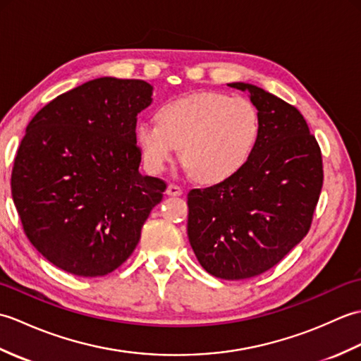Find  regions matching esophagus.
<instances>
[{
	"label": "esophagus",
	"mask_w": 361,
	"mask_h": 361,
	"mask_svg": "<svg viewBox=\"0 0 361 361\" xmlns=\"http://www.w3.org/2000/svg\"><path fill=\"white\" fill-rule=\"evenodd\" d=\"M181 192H183V189L178 185H173V183H171V185L167 186V190H166V194L171 195V197L181 195Z\"/></svg>",
	"instance_id": "esophagus-1"
}]
</instances>
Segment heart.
<instances>
[{"label": "heart", "instance_id": "1", "mask_svg": "<svg viewBox=\"0 0 361 361\" xmlns=\"http://www.w3.org/2000/svg\"><path fill=\"white\" fill-rule=\"evenodd\" d=\"M157 122L136 127V142L144 163L159 173L181 153L188 172L216 185L247 164L260 133L256 105L247 97L202 91L159 106Z\"/></svg>", "mask_w": 361, "mask_h": 361}]
</instances>
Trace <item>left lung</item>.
I'll list each match as a JSON object with an SVG mask.
<instances>
[{"label":"left lung","instance_id":"left-lung-1","mask_svg":"<svg viewBox=\"0 0 361 361\" xmlns=\"http://www.w3.org/2000/svg\"><path fill=\"white\" fill-rule=\"evenodd\" d=\"M247 91L260 133L239 172L188 194V237L198 262L220 279L240 281L270 270L309 233L323 188V158L293 105L251 83Z\"/></svg>","mask_w":361,"mask_h":361}]
</instances>
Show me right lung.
Here are the masks:
<instances>
[{
    "label": "right lung",
    "instance_id": "1",
    "mask_svg": "<svg viewBox=\"0 0 361 361\" xmlns=\"http://www.w3.org/2000/svg\"><path fill=\"white\" fill-rule=\"evenodd\" d=\"M150 83L90 80L38 111L12 169L23 229L43 257L83 278L116 270L135 251L166 183L141 175L136 116Z\"/></svg>",
    "mask_w": 361,
    "mask_h": 361
}]
</instances>
